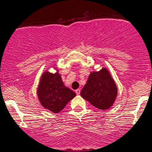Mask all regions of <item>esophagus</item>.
Segmentation results:
<instances>
[{"mask_svg": "<svg viewBox=\"0 0 152 152\" xmlns=\"http://www.w3.org/2000/svg\"><path fill=\"white\" fill-rule=\"evenodd\" d=\"M76 93L78 95V94H80V93H81V90H80L79 88H78V89L76 90Z\"/></svg>", "mask_w": 152, "mask_h": 152, "instance_id": "esophagus-1", "label": "esophagus"}]
</instances>
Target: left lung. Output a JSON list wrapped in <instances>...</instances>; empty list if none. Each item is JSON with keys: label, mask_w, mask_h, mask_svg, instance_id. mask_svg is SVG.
I'll return each instance as SVG.
<instances>
[{"label": "left lung", "mask_w": 152, "mask_h": 152, "mask_svg": "<svg viewBox=\"0 0 152 152\" xmlns=\"http://www.w3.org/2000/svg\"><path fill=\"white\" fill-rule=\"evenodd\" d=\"M81 96L99 109H108L113 105L117 96V87L105 68L91 73L82 88Z\"/></svg>", "instance_id": "1"}]
</instances>
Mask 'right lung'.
Masks as SVG:
<instances>
[{
	"label": "right lung",
	"mask_w": 152,
	"mask_h": 152,
	"mask_svg": "<svg viewBox=\"0 0 152 152\" xmlns=\"http://www.w3.org/2000/svg\"><path fill=\"white\" fill-rule=\"evenodd\" d=\"M37 94L40 103L45 109L58 113L65 107L76 93L65 86L58 72L46 71L41 76Z\"/></svg>",
	"instance_id": "right-lung-1"
}]
</instances>
